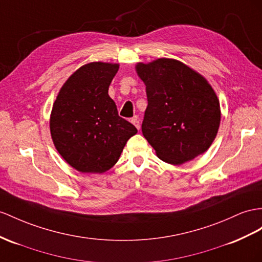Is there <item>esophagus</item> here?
Returning a JSON list of instances; mask_svg holds the SVG:
<instances>
[{"label": "esophagus", "mask_w": 262, "mask_h": 262, "mask_svg": "<svg viewBox=\"0 0 262 262\" xmlns=\"http://www.w3.org/2000/svg\"><path fill=\"white\" fill-rule=\"evenodd\" d=\"M132 123L135 125V127L136 128L139 130V128H140V124H139V119H138V117L137 116H135V117H133L132 118Z\"/></svg>", "instance_id": "1"}]
</instances>
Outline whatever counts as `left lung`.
I'll return each instance as SVG.
<instances>
[{"mask_svg":"<svg viewBox=\"0 0 262 262\" xmlns=\"http://www.w3.org/2000/svg\"><path fill=\"white\" fill-rule=\"evenodd\" d=\"M136 72L148 100L142 132L157 157L182 165L204 154L217 136L221 117L207 79L172 58L138 63Z\"/></svg>","mask_w":262,"mask_h":262,"instance_id":"1","label":"left lung"}]
</instances>
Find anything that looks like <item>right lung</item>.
Wrapping results in <instances>:
<instances>
[{
  "label": "right lung",
  "mask_w": 262,
  "mask_h": 262,
  "mask_svg": "<svg viewBox=\"0 0 262 262\" xmlns=\"http://www.w3.org/2000/svg\"><path fill=\"white\" fill-rule=\"evenodd\" d=\"M118 64L93 62L74 72L53 104V143L67 164L80 172L102 173L117 163L136 127L118 116L108 95Z\"/></svg>",
  "instance_id": "obj_1"
}]
</instances>
